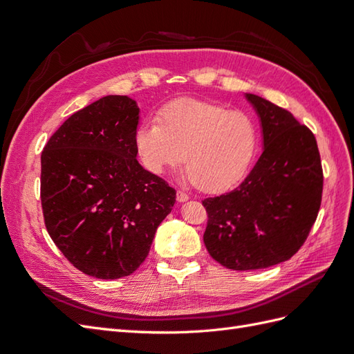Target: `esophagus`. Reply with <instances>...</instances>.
<instances>
[{"label": "esophagus", "instance_id": "esophagus-1", "mask_svg": "<svg viewBox=\"0 0 354 354\" xmlns=\"http://www.w3.org/2000/svg\"><path fill=\"white\" fill-rule=\"evenodd\" d=\"M187 199H189V195L186 194V192L177 190V201H178V202H185V201H187Z\"/></svg>", "mask_w": 354, "mask_h": 354}]
</instances>
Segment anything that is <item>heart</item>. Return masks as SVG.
<instances>
[{
    "label": "heart",
    "instance_id": "1",
    "mask_svg": "<svg viewBox=\"0 0 354 354\" xmlns=\"http://www.w3.org/2000/svg\"><path fill=\"white\" fill-rule=\"evenodd\" d=\"M134 142L151 173L180 168L187 155V171L195 185L205 192H220L246 174L259 140L255 124L243 112L183 99L167 104L159 122L138 127Z\"/></svg>",
    "mask_w": 354,
    "mask_h": 354
}]
</instances>
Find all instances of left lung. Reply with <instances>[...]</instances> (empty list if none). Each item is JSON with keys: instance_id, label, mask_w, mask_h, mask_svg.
Segmentation results:
<instances>
[{"instance_id": "obj_1", "label": "left lung", "mask_w": 354, "mask_h": 354, "mask_svg": "<svg viewBox=\"0 0 354 354\" xmlns=\"http://www.w3.org/2000/svg\"><path fill=\"white\" fill-rule=\"evenodd\" d=\"M260 115L264 151L242 183L202 201L208 214L203 242L232 270L282 263L301 248L322 202L324 171L316 137L295 116L246 93Z\"/></svg>"}]
</instances>
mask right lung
Instances as JSON below:
<instances>
[{"mask_svg":"<svg viewBox=\"0 0 354 354\" xmlns=\"http://www.w3.org/2000/svg\"><path fill=\"white\" fill-rule=\"evenodd\" d=\"M138 108L106 95L75 112L41 153V205L53 242L97 279L138 269L173 209L176 189L137 160Z\"/></svg>","mask_w":354,"mask_h":354,"instance_id":"1","label":"right lung"}]
</instances>
